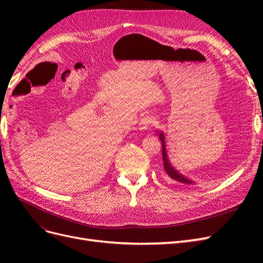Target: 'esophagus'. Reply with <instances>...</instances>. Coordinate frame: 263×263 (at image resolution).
<instances>
[{"label":"esophagus","instance_id":"1","mask_svg":"<svg viewBox=\"0 0 263 263\" xmlns=\"http://www.w3.org/2000/svg\"><path fill=\"white\" fill-rule=\"evenodd\" d=\"M154 122H155V118L153 116H150V115L144 116L139 121V125H138L139 126V129L140 130L148 129L149 127L154 124Z\"/></svg>","mask_w":263,"mask_h":263}]
</instances>
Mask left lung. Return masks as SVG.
I'll use <instances>...</instances> for the list:
<instances>
[{"instance_id":"obj_1","label":"left lung","mask_w":263,"mask_h":263,"mask_svg":"<svg viewBox=\"0 0 263 263\" xmlns=\"http://www.w3.org/2000/svg\"><path fill=\"white\" fill-rule=\"evenodd\" d=\"M159 137H160V139H161V141H162V159H163V170H164V174H165V176L168 177V178H170V179H172V180H176L177 182L182 183V184H186V185L193 184L192 181H190L189 179L183 177L182 174H180V173L170 164V162H169V160H168V156H166V151H165L164 136H163V134L160 133V135H159Z\"/></svg>"}]
</instances>
